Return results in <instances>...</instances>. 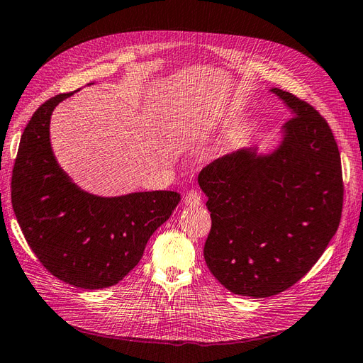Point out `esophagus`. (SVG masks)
I'll use <instances>...</instances> for the list:
<instances>
[{
    "instance_id": "1",
    "label": "esophagus",
    "mask_w": 363,
    "mask_h": 363,
    "mask_svg": "<svg viewBox=\"0 0 363 363\" xmlns=\"http://www.w3.org/2000/svg\"><path fill=\"white\" fill-rule=\"evenodd\" d=\"M201 202H202L201 194L194 190H190L184 198V203L189 207H198V206H201Z\"/></svg>"
}]
</instances>
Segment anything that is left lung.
<instances>
[{"instance_id": "obj_1", "label": "left lung", "mask_w": 363, "mask_h": 363, "mask_svg": "<svg viewBox=\"0 0 363 363\" xmlns=\"http://www.w3.org/2000/svg\"><path fill=\"white\" fill-rule=\"evenodd\" d=\"M270 91L293 115L274 150L240 148L198 178L211 216L207 267L227 290L252 297L282 293L311 270L337 231L343 202L328 123L291 93Z\"/></svg>"}]
</instances>
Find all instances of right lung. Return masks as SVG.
<instances>
[{
	"instance_id": "1",
	"label": "right lung",
	"mask_w": 363,
	"mask_h": 363,
	"mask_svg": "<svg viewBox=\"0 0 363 363\" xmlns=\"http://www.w3.org/2000/svg\"><path fill=\"white\" fill-rule=\"evenodd\" d=\"M72 95L45 101L24 128L12 174V207L48 272L69 285L99 290L116 285L138 265L181 194L157 190L104 198L78 187L50 144L53 110Z\"/></svg>"
}]
</instances>
